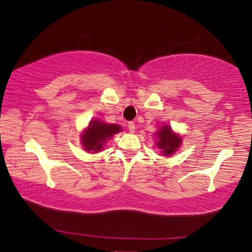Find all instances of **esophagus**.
Here are the masks:
<instances>
[{"label": "esophagus", "instance_id": "obj_1", "mask_svg": "<svg viewBox=\"0 0 252 252\" xmlns=\"http://www.w3.org/2000/svg\"><path fill=\"white\" fill-rule=\"evenodd\" d=\"M128 130L130 131V133H135V124L133 122H129L128 123Z\"/></svg>", "mask_w": 252, "mask_h": 252}]
</instances>
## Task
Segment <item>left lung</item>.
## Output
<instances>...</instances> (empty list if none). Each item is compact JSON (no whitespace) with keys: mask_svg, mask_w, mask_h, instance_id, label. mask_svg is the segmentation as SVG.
Returning <instances> with one entry per match:
<instances>
[{"mask_svg":"<svg viewBox=\"0 0 252 252\" xmlns=\"http://www.w3.org/2000/svg\"><path fill=\"white\" fill-rule=\"evenodd\" d=\"M156 146L160 149L161 155L170 156L178 151L183 139L168 125L160 126L156 133Z\"/></svg>","mask_w":252,"mask_h":252,"instance_id":"obj_1","label":"left lung"}]
</instances>
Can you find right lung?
<instances>
[{"label": "right lung", "instance_id": "obj_1", "mask_svg": "<svg viewBox=\"0 0 252 252\" xmlns=\"http://www.w3.org/2000/svg\"><path fill=\"white\" fill-rule=\"evenodd\" d=\"M121 130L122 127L117 124H108L97 119L91 121L81 136L83 148L93 154L98 153L104 148L106 142Z\"/></svg>", "mask_w": 252, "mask_h": 252}]
</instances>
